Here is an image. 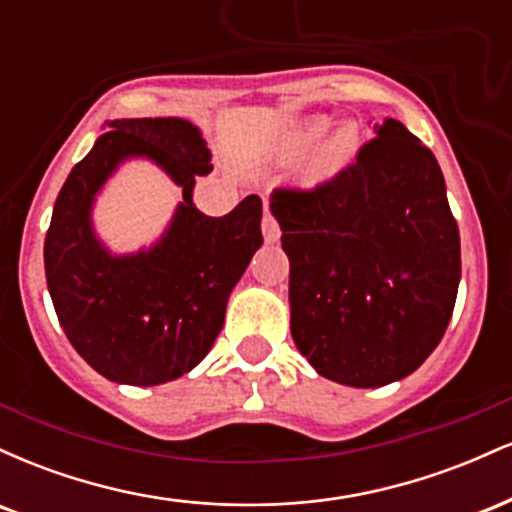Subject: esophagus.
I'll return each instance as SVG.
<instances>
[{"label":"esophagus","mask_w":512,"mask_h":512,"mask_svg":"<svg viewBox=\"0 0 512 512\" xmlns=\"http://www.w3.org/2000/svg\"><path fill=\"white\" fill-rule=\"evenodd\" d=\"M262 236H264V240H267V243H276V240H279V236H281L279 221H276L274 216L269 214V211H264V216H262Z\"/></svg>","instance_id":"obj_1"}]
</instances>
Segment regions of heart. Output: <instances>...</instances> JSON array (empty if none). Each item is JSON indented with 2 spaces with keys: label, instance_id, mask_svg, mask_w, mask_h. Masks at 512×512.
<instances>
[{
  "label": "heart",
  "instance_id": "1",
  "mask_svg": "<svg viewBox=\"0 0 512 512\" xmlns=\"http://www.w3.org/2000/svg\"><path fill=\"white\" fill-rule=\"evenodd\" d=\"M330 122L325 117H315V120H308L305 125L298 129L296 137H293V154H303L310 146L317 144V139L325 134V129ZM358 151V129L356 125H342L337 127L330 137L325 139L320 146H317L313 161H310V178L315 180H327L332 175H337L339 170H344L354 161Z\"/></svg>",
  "mask_w": 512,
  "mask_h": 512
}]
</instances>
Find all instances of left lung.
Returning a JSON list of instances; mask_svg holds the SVG:
<instances>
[{
    "label": "left lung",
    "mask_w": 512,
    "mask_h": 512,
    "mask_svg": "<svg viewBox=\"0 0 512 512\" xmlns=\"http://www.w3.org/2000/svg\"><path fill=\"white\" fill-rule=\"evenodd\" d=\"M373 132L334 178L272 195L293 342L351 387L414 373L448 330L460 286V231L436 156L397 120Z\"/></svg>",
    "instance_id": "1"
}]
</instances>
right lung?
<instances>
[{"label": "right lung", "instance_id": "obj_1", "mask_svg": "<svg viewBox=\"0 0 512 512\" xmlns=\"http://www.w3.org/2000/svg\"><path fill=\"white\" fill-rule=\"evenodd\" d=\"M72 168L45 236V276L57 320L79 356L103 378L158 385L209 354L233 286L262 245V199L207 216L192 204L209 151L180 117H137L108 125ZM127 155H149L183 187L186 202L149 253L110 258L90 231L92 195Z\"/></svg>", "mask_w": 512, "mask_h": 512}]
</instances>
